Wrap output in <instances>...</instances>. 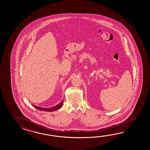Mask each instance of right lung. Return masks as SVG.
Here are the masks:
<instances>
[{
  "mask_svg": "<svg viewBox=\"0 0 150 150\" xmlns=\"http://www.w3.org/2000/svg\"><path fill=\"white\" fill-rule=\"evenodd\" d=\"M63 100H62L61 102L59 104H58V105H57L56 106H54V107H51V108H41V107H40L35 106V105H33V107H35V108H37L38 109H39L40 110L52 112V111H54L57 110L59 109V108H61L62 106H63Z\"/></svg>",
  "mask_w": 150,
  "mask_h": 150,
  "instance_id": "obj_1",
  "label": "right lung"
}]
</instances>
